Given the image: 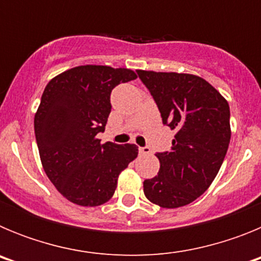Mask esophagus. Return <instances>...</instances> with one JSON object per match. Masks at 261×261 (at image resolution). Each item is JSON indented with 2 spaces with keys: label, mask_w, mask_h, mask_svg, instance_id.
Returning a JSON list of instances; mask_svg holds the SVG:
<instances>
[{
  "label": "esophagus",
  "mask_w": 261,
  "mask_h": 261,
  "mask_svg": "<svg viewBox=\"0 0 261 261\" xmlns=\"http://www.w3.org/2000/svg\"><path fill=\"white\" fill-rule=\"evenodd\" d=\"M140 153L142 154V155H149V154H151V150L150 147L149 146H144V147H140Z\"/></svg>",
  "instance_id": "esophagus-1"
}]
</instances>
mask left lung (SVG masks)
Instances as JSON below:
<instances>
[{"label":"left lung","instance_id":"left-lung-1","mask_svg":"<svg viewBox=\"0 0 261 261\" xmlns=\"http://www.w3.org/2000/svg\"><path fill=\"white\" fill-rule=\"evenodd\" d=\"M175 130L171 150L155 154L159 172L144 181L146 199L161 208L191 204L208 190L229 147V103L204 78L176 71L137 70Z\"/></svg>","mask_w":261,"mask_h":261}]
</instances>
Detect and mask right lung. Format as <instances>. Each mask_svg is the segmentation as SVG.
Wrapping results in <instances>:
<instances>
[{
  "label": "right lung",
  "instance_id": "obj_1",
  "mask_svg": "<svg viewBox=\"0 0 261 261\" xmlns=\"http://www.w3.org/2000/svg\"><path fill=\"white\" fill-rule=\"evenodd\" d=\"M137 78L132 69L80 65L53 77L34 119L39 155L48 179L66 200L99 206L114 196L117 179L138 155L135 144H102L111 91Z\"/></svg>",
  "mask_w": 261,
  "mask_h": 261
}]
</instances>
